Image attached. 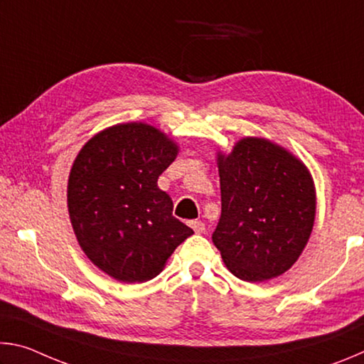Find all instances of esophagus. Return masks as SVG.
I'll return each mask as SVG.
<instances>
[{
    "label": "esophagus",
    "instance_id": "esophagus-1",
    "mask_svg": "<svg viewBox=\"0 0 364 364\" xmlns=\"http://www.w3.org/2000/svg\"><path fill=\"white\" fill-rule=\"evenodd\" d=\"M189 226L193 228L194 232H204V230H205V225L202 223L200 220H193V221H189Z\"/></svg>",
    "mask_w": 364,
    "mask_h": 364
}]
</instances>
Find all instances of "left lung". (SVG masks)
<instances>
[{
	"label": "left lung",
	"mask_w": 364,
	"mask_h": 364,
	"mask_svg": "<svg viewBox=\"0 0 364 364\" xmlns=\"http://www.w3.org/2000/svg\"><path fill=\"white\" fill-rule=\"evenodd\" d=\"M221 217L212 234L226 268L247 282L292 267L310 239L316 189L306 165L267 138L239 139L217 152Z\"/></svg>",
	"instance_id": "left-lung-1"
}]
</instances>
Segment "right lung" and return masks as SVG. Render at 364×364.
I'll list each match as a JSON object with an SVG mask.
<instances>
[{"mask_svg": "<svg viewBox=\"0 0 364 364\" xmlns=\"http://www.w3.org/2000/svg\"><path fill=\"white\" fill-rule=\"evenodd\" d=\"M178 144L143 122L96 133L77 154L67 183V208L80 247L120 282L149 281L194 231L173 217L157 186Z\"/></svg>", "mask_w": 364, "mask_h": 364, "instance_id": "obj_1", "label": "right lung"}]
</instances>
